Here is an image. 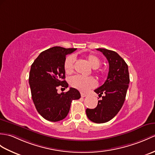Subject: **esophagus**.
Here are the masks:
<instances>
[{
    "instance_id": "esophagus-1",
    "label": "esophagus",
    "mask_w": 155,
    "mask_h": 155,
    "mask_svg": "<svg viewBox=\"0 0 155 155\" xmlns=\"http://www.w3.org/2000/svg\"><path fill=\"white\" fill-rule=\"evenodd\" d=\"M81 97H82V98H84V97H86V96H87V94H85V93H83V92H81Z\"/></svg>"
}]
</instances>
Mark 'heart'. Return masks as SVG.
Instances as JSON below:
<instances>
[{"label":"heart","instance_id":"b5f03b06","mask_svg":"<svg viewBox=\"0 0 155 155\" xmlns=\"http://www.w3.org/2000/svg\"><path fill=\"white\" fill-rule=\"evenodd\" d=\"M85 57L93 69H97L101 64L100 59L93 54H88ZM74 61L75 58L73 55L67 57L64 62V70L66 74H70L73 73ZM98 73L99 74H101V73ZM71 84L74 88L79 90V91L86 92L90 88L94 87L96 84V82L95 79L92 77H83L81 75H76L71 78Z\"/></svg>","mask_w":155,"mask_h":155}]
</instances>
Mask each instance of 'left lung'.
Segmentation results:
<instances>
[{"label":"left lung","mask_w":155,"mask_h":155,"mask_svg":"<svg viewBox=\"0 0 155 155\" xmlns=\"http://www.w3.org/2000/svg\"><path fill=\"white\" fill-rule=\"evenodd\" d=\"M96 49L108 61L109 72L104 83L94 90L102 99L98 100L94 109H86V113L92 122L102 124L111 120L121 110L129 87V74L127 63L116 51L104 48Z\"/></svg>","instance_id":"obj_1"}]
</instances>
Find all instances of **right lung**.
<instances>
[{
    "mask_svg": "<svg viewBox=\"0 0 155 155\" xmlns=\"http://www.w3.org/2000/svg\"><path fill=\"white\" fill-rule=\"evenodd\" d=\"M76 48L53 47L42 51L32 63L29 75L31 98L38 113L45 120L55 122L69 113L73 100L81 98L78 90L70 88L67 92L57 93V87L67 88L64 70L66 55Z\"/></svg>",
    "mask_w": 155,
    "mask_h": 155,
    "instance_id": "right-lung-1",
    "label": "right lung"
}]
</instances>
